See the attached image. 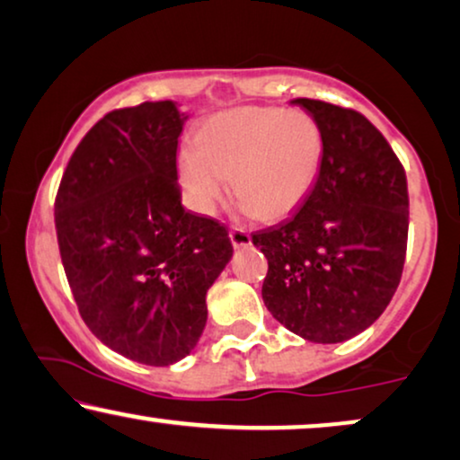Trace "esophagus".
Here are the masks:
<instances>
[{"label":"esophagus","mask_w":460,"mask_h":460,"mask_svg":"<svg viewBox=\"0 0 460 460\" xmlns=\"http://www.w3.org/2000/svg\"><path fill=\"white\" fill-rule=\"evenodd\" d=\"M229 237H231V243H234L235 248H246L252 243V237L246 229H242V226H234V229L229 231Z\"/></svg>","instance_id":"1"}]
</instances>
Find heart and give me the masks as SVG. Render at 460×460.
Masks as SVG:
<instances>
[{
	"label": "heart",
	"mask_w": 460,
	"mask_h": 460,
	"mask_svg": "<svg viewBox=\"0 0 460 460\" xmlns=\"http://www.w3.org/2000/svg\"><path fill=\"white\" fill-rule=\"evenodd\" d=\"M326 137L314 115L246 107L206 121L198 145L179 155V181L187 204L212 214L234 176L240 212L278 220L296 212L320 179Z\"/></svg>",
	"instance_id": "b5f03b06"
}]
</instances>
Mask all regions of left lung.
I'll use <instances>...</instances> for the list:
<instances>
[{
    "instance_id": "1",
    "label": "left lung",
    "mask_w": 460,
    "mask_h": 460,
    "mask_svg": "<svg viewBox=\"0 0 460 460\" xmlns=\"http://www.w3.org/2000/svg\"><path fill=\"white\" fill-rule=\"evenodd\" d=\"M292 105L320 121L326 153L309 199L252 234L267 256L262 301L290 332L342 342L372 326L400 286L408 243V185L381 132L353 109L314 98Z\"/></svg>"
}]
</instances>
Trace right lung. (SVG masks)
<instances>
[{"label":"right lung","instance_id":"obj_1","mask_svg":"<svg viewBox=\"0 0 460 460\" xmlns=\"http://www.w3.org/2000/svg\"><path fill=\"white\" fill-rule=\"evenodd\" d=\"M185 119L172 101L107 113L73 151L54 201L79 315L109 349L146 366L193 351L208 288L234 254L225 225L181 204Z\"/></svg>","mask_w":460,"mask_h":460}]
</instances>
